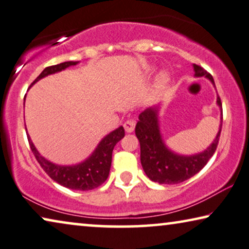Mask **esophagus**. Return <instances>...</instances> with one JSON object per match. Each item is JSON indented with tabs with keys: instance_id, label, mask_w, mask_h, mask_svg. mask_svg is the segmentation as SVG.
<instances>
[{
	"instance_id": "obj_1",
	"label": "esophagus",
	"mask_w": 249,
	"mask_h": 249,
	"mask_svg": "<svg viewBox=\"0 0 249 249\" xmlns=\"http://www.w3.org/2000/svg\"><path fill=\"white\" fill-rule=\"evenodd\" d=\"M135 121L133 120H127L124 123V128H125V132L126 133H132L133 131H134L135 128Z\"/></svg>"
}]
</instances>
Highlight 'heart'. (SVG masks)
Masks as SVG:
<instances>
[{"label": "heart", "mask_w": 249, "mask_h": 249, "mask_svg": "<svg viewBox=\"0 0 249 249\" xmlns=\"http://www.w3.org/2000/svg\"><path fill=\"white\" fill-rule=\"evenodd\" d=\"M152 71H153V69L150 68L146 70V73L150 74V73H152ZM169 81H170V75L168 74L167 72H160L159 74L156 76L155 86L157 89H162L168 85V83H169Z\"/></svg>", "instance_id": "b5f03b06"}]
</instances>
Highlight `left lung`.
Wrapping results in <instances>:
<instances>
[{
  "mask_svg": "<svg viewBox=\"0 0 249 249\" xmlns=\"http://www.w3.org/2000/svg\"><path fill=\"white\" fill-rule=\"evenodd\" d=\"M193 69L195 78L205 76L214 86L212 75L204 69L196 64H193ZM216 105L221 111L219 131L208 148L194 155H180L168 148L160 129L161 104L146 108L139 115L135 135L141 146L142 168L150 179L159 184H179L193 177L208 163L215 152L222 127V105L219 96L216 97Z\"/></svg>",
  "mask_w": 249,
  "mask_h": 249,
  "instance_id": "8db88e82",
  "label": "left lung"
}]
</instances>
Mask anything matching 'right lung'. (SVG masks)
Segmentation results:
<instances>
[{
    "mask_svg": "<svg viewBox=\"0 0 249 249\" xmlns=\"http://www.w3.org/2000/svg\"><path fill=\"white\" fill-rule=\"evenodd\" d=\"M78 63L79 62L69 61L63 62L57 65L48 66L37 76V79L31 83L30 87H33L39 80L46 78L48 75L55 74V73L64 71L70 66H74ZM24 100H26V97H24ZM124 127L120 126V127L108 133L106 136H104L92 153L81 162L74 164H57L47 160L45 157L40 155L33 141H31L30 135L27 132L31 151L36 157L41 168L45 170V173L57 184L73 191L93 190V188L100 186L107 179L111 166L113 150L115 145L117 144V142H120L124 138Z\"/></svg>",
    "mask_w": 249,
    "mask_h": 249,
    "instance_id": "right-lung-1",
    "label": "right lung"
}]
</instances>
